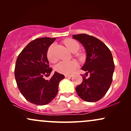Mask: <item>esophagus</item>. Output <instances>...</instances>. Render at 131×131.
<instances>
[{"mask_svg":"<svg viewBox=\"0 0 131 131\" xmlns=\"http://www.w3.org/2000/svg\"><path fill=\"white\" fill-rule=\"evenodd\" d=\"M64 76H65L66 78H71L72 76H73V75H68V74H66Z\"/></svg>","mask_w":131,"mask_h":131,"instance_id":"34e87169","label":"esophagus"}]
</instances>
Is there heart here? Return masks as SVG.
Wrapping results in <instances>:
<instances>
[{
    "instance_id": "1",
    "label": "heart",
    "mask_w": 131,
    "mask_h": 131,
    "mask_svg": "<svg viewBox=\"0 0 131 131\" xmlns=\"http://www.w3.org/2000/svg\"><path fill=\"white\" fill-rule=\"evenodd\" d=\"M64 43L68 49L71 52L74 53V55L78 58H82V54L81 53L76 52L79 50L80 48V45L78 42L73 39H67L64 40ZM54 44H52L48 48L47 52V57L49 61L52 63H54L57 61V57L55 55L54 52ZM78 66V63L74 60H71L69 61H60L56 64L55 67V70L58 73L64 74H70L73 73L74 71L77 68Z\"/></svg>"
}]
</instances>
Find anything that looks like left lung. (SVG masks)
Instances as JSON below:
<instances>
[{
    "label": "left lung",
    "mask_w": 131,
    "mask_h": 131,
    "mask_svg": "<svg viewBox=\"0 0 131 131\" xmlns=\"http://www.w3.org/2000/svg\"><path fill=\"white\" fill-rule=\"evenodd\" d=\"M73 38L83 45L87 53L81 68L86 73L82 83L76 87V92L84 101L97 102L106 94L112 82L115 70L112 54L103 42L94 36L79 34L73 35ZM88 74L90 77L86 78Z\"/></svg>",
    "instance_id": "left-lung-1"
}]
</instances>
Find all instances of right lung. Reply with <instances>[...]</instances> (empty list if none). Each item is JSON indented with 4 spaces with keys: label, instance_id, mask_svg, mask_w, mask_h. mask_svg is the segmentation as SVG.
I'll return each instance as SVG.
<instances>
[{
    "label": "right lung",
    "instance_id": "add662e5",
    "mask_svg": "<svg viewBox=\"0 0 131 131\" xmlns=\"http://www.w3.org/2000/svg\"><path fill=\"white\" fill-rule=\"evenodd\" d=\"M56 38L40 37L28 43L16 59L15 77L17 86L23 97L33 104L44 105L55 98L60 81L64 75L55 72L50 80L52 69L47 57L48 48Z\"/></svg>",
    "mask_w": 131,
    "mask_h": 131
}]
</instances>
